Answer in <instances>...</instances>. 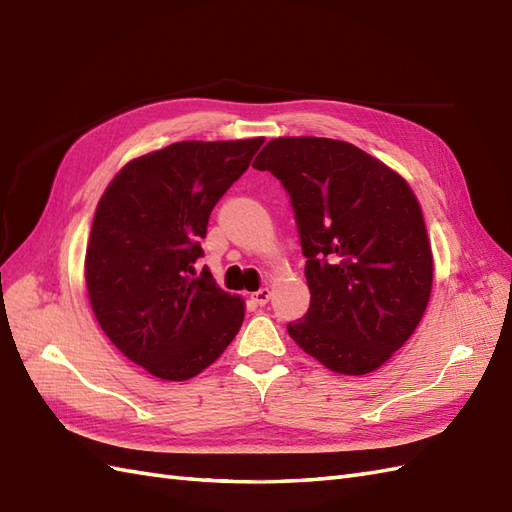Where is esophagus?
Segmentation results:
<instances>
[{
  "label": "esophagus",
  "mask_w": 512,
  "mask_h": 512,
  "mask_svg": "<svg viewBox=\"0 0 512 512\" xmlns=\"http://www.w3.org/2000/svg\"><path fill=\"white\" fill-rule=\"evenodd\" d=\"M270 296H272V292H270V287H261V290H257L255 294H253V300L257 305H266L268 300H270Z\"/></svg>",
  "instance_id": "1"
}]
</instances>
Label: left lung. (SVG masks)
<instances>
[{
    "label": "left lung",
    "mask_w": 512,
    "mask_h": 512,
    "mask_svg": "<svg viewBox=\"0 0 512 512\" xmlns=\"http://www.w3.org/2000/svg\"><path fill=\"white\" fill-rule=\"evenodd\" d=\"M253 168L290 194L307 257L309 311L287 324L307 355L337 374L381 368L422 320L432 251L422 207L396 170L333 138H274Z\"/></svg>",
    "instance_id": "1"
}]
</instances>
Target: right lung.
Here are the masks:
<instances>
[{
    "mask_svg": "<svg viewBox=\"0 0 512 512\" xmlns=\"http://www.w3.org/2000/svg\"><path fill=\"white\" fill-rule=\"evenodd\" d=\"M264 138L186 140L125 164L86 246L90 307L110 342L162 381H188L238 335L244 300L196 274L207 220Z\"/></svg>",
    "mask_w": 512,
    "mask_h": 512,
    "instance_id": "right-lung-1",
    "label": "right lung"
}]
</instances>
